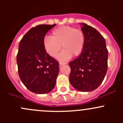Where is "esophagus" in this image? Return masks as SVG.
<instances>
[{"mask_svg":"<svg viewBox=\"0 0 123 123\" xmlns=\"http://www.w3.org/2000/svg\"><path fill=\"white\" fill-rule=\"evenodd\" d=\"M64 64H66V62H59V65H64Z\"/></svg>","mask_w":123,"mask_h":123,"instance_id":"34e87169","label":"esophagus"}]
</instances>
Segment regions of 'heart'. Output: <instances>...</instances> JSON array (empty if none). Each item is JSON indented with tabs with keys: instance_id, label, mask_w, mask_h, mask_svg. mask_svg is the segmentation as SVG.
Masks as SVG:
<instances>
[{
	"instance_id": "heart-1",
	"label": "heart",
	"mask_w": 123,
	"mask_h": 123,
	"mask_svg": "<svg viewBox=\"0 0 123 123\" xmlns=\"http://www.w3.org/2000/svg\"><path fill=\"white\" fill-rule=\"evenodd\" d=\"M85 35L80 28L69 25L62 26L52 31V37L45 36L43 47L46 53L55 58L62 49L58 59L65 61L72 56H78L82 53L85 45Z\"/></svg>"
}]
</instances>
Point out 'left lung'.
Here are the masks:
<instances>
[{
  "label": "left lung",
  "instance_id": "8db88e82",
  "mask_svg": "<svg viewBox=\"0 0 123 123\" xmlns=\"http://www.w3.org/2000/svg\"><path fill=\"white\" fill-rule=\"evenodd\" d=\"M85 35L82 53L69 62L71 85L81 92H90L102 83L108 69V51L104 37L93 27L81 23Z\"/></svg>",
  "mask_w": 123,
  "mask_h": 123
}]
</instances>
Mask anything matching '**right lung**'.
<instances>
[{"instance_id": "right-lung-1", "label": "right lung", "mask_w": 123, "mask_h": 123, "mask_svg": "<svg viewBox=\"0 0 123 123\" xmlns=\"http://www.w3.org/2000/svg\"><path fill=\"white\" fill-rule=\"evenodd\" d=\"M56 24H41L31 28L19 42L17 55L19 78L30 91L49 93L54 88L59 72V62L46 53L43 39Z\"/></svg>"}]
</instances>
